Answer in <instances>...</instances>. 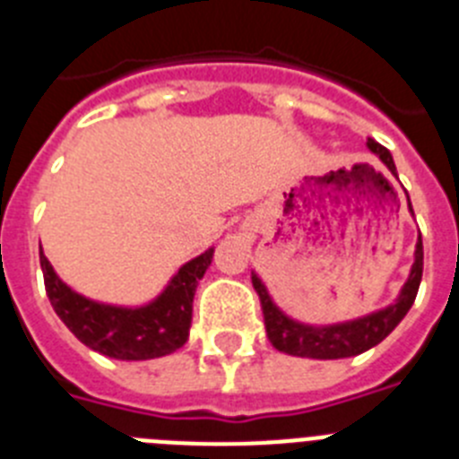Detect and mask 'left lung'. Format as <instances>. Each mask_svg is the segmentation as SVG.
Wrapping results in <instances>:
<instances>
[{"instance_id":"8db88e82","label":"left lung","mask_w":459,"mask_h":459,"mask_svg":"<svg viewBox=\"0 0 459 459\" xmlns=\"http://www.w3.org/2000/svg\"><path fill=\"white\" fill-rule=\"evenodd\" d=\"M368 149L379 158L381 163L386 165L388 172L397 177L395 163L386 147H381L379 142L368 137ZM409 213L413 216L411 202L407 195ZM420 278H423V238L419 234L416 241V250H413V264L409 269L404 285L400 287L393 303L372 310L368 315H360L354 319H344V322L333 324H307L301 319H294L287 315L278 303L273 301L269 287L264 285V280L259 278L253 271V287L257 290L259 301H262V310H264V324L266 335H269L271 344L278 351H285L290 356H301V359H319V360H333V359H350V356H359L363 351L372 350L375 344L391 333L397 324L403 322L409 307L413 306V299L419 294Z\"/></svg>"}]
</instances>
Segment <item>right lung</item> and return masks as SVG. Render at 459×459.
I'll return each mask as SVG.
<instances>
[{"label":"right lung","instance_id":"1","mask_svg":"<svg viewBox=\"0 0 459 459\" xmlns=\"http://www.w3.org/2000/svg\"><path fill=\"white\" fill-rule=\"evenodd\" d=\"M213 246L186 262L152 301L119 306L89 299L66 285L39 248L46 291L56 317L89 350L117 360L160 359L181 350L193 322L195 290L213 259Z\"/></svg>","mask_w":459,"mask_h":459}]
</instances>
